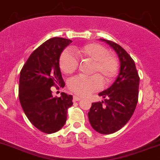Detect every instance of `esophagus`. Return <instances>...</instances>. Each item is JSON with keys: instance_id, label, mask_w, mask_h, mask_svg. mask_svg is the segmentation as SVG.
<instances>
[{"instance_id": "esophagus-1", "label": "esophagus", "mask_w": 160, "mask_h": 160, "mask_svg": "<svg viewBox=\"0 0 160 160\" xmlns=\"http://www.w3.org/2000/svg\"><path fill=\"white\" fill-rule=\"evenodd\" d=\"M80 100H81V98L78 97V96H76V95L73 96V102H77V101H80Z\"/></svg>"}]
</instances>
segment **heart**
<instances>
[{"label": "heart", "mask_w": 160, "mask_h": 160, "mask_svg": "<svg viewBox=\"0 0 160 160\" xmlns=\"http://www.w3.org/2000/svg\"><path fill=\"white\" fill-rule=\"evenodd\" d=\"M81 59L92 61L91 76H77L70 79L68 88L74 94L85 96L99 91L102 88V80L105 83L112 81L119 70V62L112 54L102 44L89 43L75 49ZM79 62L76 55L69 49L63 51L59 58V66L65 74H71L77 70Z\"/></svg>", "instance_id": "heart-1"}]
</instances>
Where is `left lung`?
<instances>
[{
	"label": "left lung",
	"mask_w": 160,
	"mask_h": 160,
	"mask_svg": "<svg viewBox=\"0 0 160 160\" xmlns=\"http://www.w3.org/2000/svg\"><path fill=\"white\" fill-rule=\"evenodd\" d=\"M100 40L116 52L120 69L113 84L98 94L105 98L104 102L92 103L88 115L93 129L100 134H109L121 129L134 114L138 100L140 78L134 61L121 46L105 39Z\"/></svg>",
	"instance_id": "left-lung-1"
}]
</instances>
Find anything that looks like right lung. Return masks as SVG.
I'll use <instances>...</instances> for the list:
<instances>
[{"label":"right lung","instance_id":"add662e5","mask_svg":"<svg viewBox=\"0 0 160 160\" xmlns=\"http://www.w3.org/2000/svg\"><path fill=\"white\" fill-rule=\"evenodd\" d=\"M72 41L53 37L33 51L23 66L19 77L18 98L29 121L45 134L59 131L66 122L72 96L61 93L54 98L51 88L65 86L59 68V58Z\"/></svg>","mask_w":160,"mask_h":160}]
</instances>
